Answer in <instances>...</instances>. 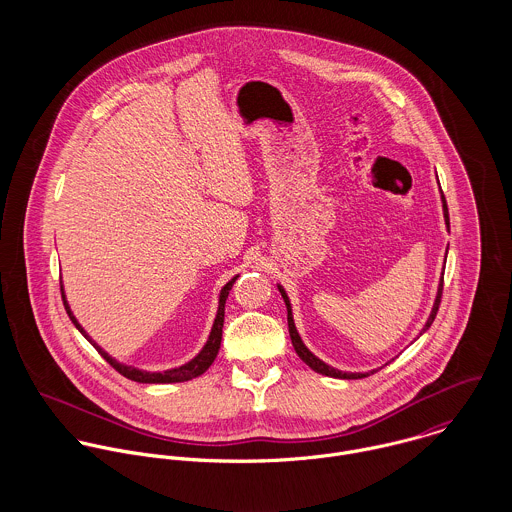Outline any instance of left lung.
Listing matches in <instances>:
<instances>
[{
    "mask_svg": "<svg viewBox=\"0 0 512 512\" xmlns=\"http://www.w3.org/2000/svg\"><path fill=\"white\" fill-rule=\"evenodd\" d=\"M441 207H443V220H445V226L449 228V213H447V203H445V197H443V191H441ZM445 258H447V250H445ZM278 290L282 293V297H284V303H286V307H288V327H290V337H292L293 349H295V353L299 355V359L305 363L307 366H311L315 372H319V374H323V376H331V378H343V380H355V378H365V376H370V374H374L376 370H370V372H345V370H339V368H333V366L327 365V363H323L319 357H315L307 347H305V343L301 341V337H299V333H297V327H295V323H293V313H292V303H290V297H288V293L286 290L278 284ZM441 292H443V272H441V278H439V286L438 293H436V301H434V307H432V313H430V317H428V321H426V325H424V329H422V333L420 335H424L428 329H430V325L434 323V319H436V315H438L439 309V301H441Z\"/></svg>",
    "mask_w": 512,
    "mask_h": 512,
    "instance_id": "left-lung-1",
    "label": "left lung"
}]
</instances>
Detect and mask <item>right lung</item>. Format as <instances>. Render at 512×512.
Instances as JSON below:
<instances>
[{"mask_svg": "<svg viewBox=\"0 0 512 512\" xmlns=\"http://www.w3.org/2000/svg\"><path fill=\"white\" fill-rule=\"evenodd\" d=\"M238 276H234L232 280H228L224 284V288L220 290L219 295V309H217V317H215V323L211 327V333H209V339L205 343V347L199 351V355H195L189 363L185 365L175 366V368H169V370H163V372H149V370H142L138 366L124 365L120 361H116L114 357H110L86 331L84 327L78 323V319L74 317L73 311H71V305L67 301V295H65V286H61V293H63V303H65V309L71 317V321L74 323V327L84 335V339L106 359V363L114 366L120 374H124L126 378L134 380V382H142V384H171V382H187L191 378H197L201 376L209 366L215 363L217 355H219L220 341H222V323H224V303H226V297L228 292L232 290L234 282H236Z\"/></svg>", "mask_w": 512, "mask_h": 512, "instance_id": "add662e5", "label": "right lung"}]
</instances>
